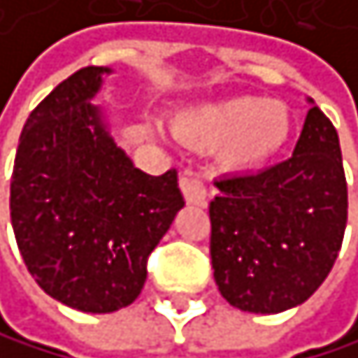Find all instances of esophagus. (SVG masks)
Wrapping results in <instances>:
<instances>
[{
  "label": "esophagus",
  "mask_w": 358,
  "mask_h": 358,
  "mask_svg": "<svg viewBox=\"0 0 358 358\" xmlns=\"http://www.w3.org/2000/svg\"><path fill=\"white\" fill-rule=\"evenodd\" d=\"M180 189L189 205H198V207L207 205V187L203 182V178H198L194 171H185L180 176Z\"/></svg>",
  "instance_id": "esophagus-1"
}]
</instances>
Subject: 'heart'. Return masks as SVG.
I'll return each mask as SVG.
<instances>
[{
    "instance_id": "heart-1",
    "label": "heart",
    "mask_w": 358,
    "mask_h": 358,
    "mask_svg": "<svg viewBox=\"0 0 358 358\" xmlns=\"http://www.w3.org/2000/svg\"><path fill=\"white\" fill-rule=\"evenodd\" d=\"M178 131L200 147H220L231 166H256L287 142L292 115L283 102L241 95L182 115Z\"/></svg>"
}]
</instances>
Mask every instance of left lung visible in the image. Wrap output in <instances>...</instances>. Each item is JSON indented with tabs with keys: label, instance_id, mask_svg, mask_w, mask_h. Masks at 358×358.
Segmentation results:
<instances>
[{
	"label": "left lung",
	"instance_id": "left-lung-1",
	"mask_svg": "<svg viewBox=\"0 0 358 358\" xmlns=\"http://www.w3.org/2000/svg\"><path fill=\"white\" fill-rule=\"evenodd\" d=\"M214 185L209 252L222 299L254 314L285 312L308 301L330 274L348 222L334 124L312 106L292 158Z\"/></svg>",
	"mask_w": 358,
	"mask_h": 358
}]
</instances>
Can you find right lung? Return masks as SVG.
Returning a JSON list of instances; mask_svg holds the SVG:
<instances>
[{
	"instance_id": "right-lung-1",
	"label": "right lung",
	"mask_w": 358,
	"mask_h": 358,
	"mask_svg": "<svg viewBox=\"0 0 358 358\" xmlns=\"http://www.w3.org/2000/svg\"><path fill=\"white\" fill-rule=\"evenodd\" d=\"M104 66H84L28 115L10 180L22 258L48 296L80 312L131 305L147 261L185 207L178 173L149 176L108 136L91 100Z\"/></svg>"
}]
</instances>
